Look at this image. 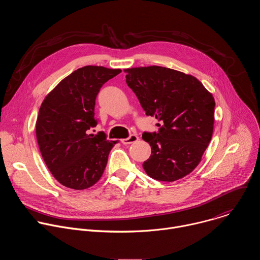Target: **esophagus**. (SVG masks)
Returning <instances> with one entry per match:
<instances>
[{
  "instance_id": "1",
  "label": "esophagus",
  "mask_w": 260,
  "mask_h": 260,
  "mask_svg": "<svg viewBox=\"0 0 260 260\" xmlns=\"http://www.w3.org/2000/svg\"><path fill=\"white\" fill-rule=\"evenodd\" d=\"M139 141V137L137 135H131L128 138L126 139H122L121 140V143L124 144V145H128V144H133V143H136Z\"/></svg>"
}]
</instances>
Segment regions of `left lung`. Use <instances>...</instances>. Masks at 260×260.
I'll return each mask as SVG.
<instances>
[{
    "label": "left lung",
    "mask_w": 260,
    "mask_h": 260,
    "mask_svg": "<svg viewBox=\"0 0 260 260\" xmlns=\"http://www.w3.org/2000/svg\"><path fill=\"white\" fill-rule=\"evenodd\" d=\"M126 83L148 116L160 121L158 133H144L151 155L143 164L148 176L173 182L201 162L214 129L213 94L192 75L169 68H128Z\"/></svg>",
    "instance_id": "obj_1"
}]
</instances>
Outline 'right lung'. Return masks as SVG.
Masks as SVG:
<instances>
[{
	"label": "right lung",
	"instance_id": "1",
	"mask_svg": "<svg viewBox=\"0 0 260 260\" xmlns=\"http://www.w3.org/2000/svg\"><path fill=\"white\" fill-rule=\"evenodd\" d=\"M120 72L102 66L82 67L63 78L41 104L37 141L48 170L68 188L93 186L118 142L107 140L104 133L89 134V129L98 124L94 105L101 87Z\"/></svg>",
	"mask_w": 260,
	"mask_h": 260
}]
</instances>
